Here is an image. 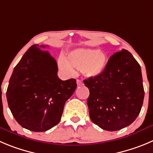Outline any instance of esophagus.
I'll list each match as a JSON object with an SVG mask.
<instances>
[{
	"mask_svg": "<svg viewBox=\"0 0 153 153\" xmlns=\"http://www.w3.org/2000/svg\"><path fill=\"white\" fill-rule=\"evenodd\" d=\"M76 83H77V85H78V87L81 86V85H83V82H82L81 80H78V79L76 80Z\"/></svg>",
	"mask_w": 153,
	"mask_h": 153,
	"instance_id": "34e87169",
	"label": "esophagus"
}]
</instances>
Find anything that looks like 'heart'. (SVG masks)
Wrapping results in <instances>:
<instances>
[{
	"instance_id": "heart-1",
	"label": "heart",
	"mask_w": 153,
	"mask_h": 153,
	"mask_svg": "<svg viewBox=\"0 0 153 153\" xmlns=\"http://www.w3.org/2000/svg\"><path fill=\"white\" fill-rule=\"evenodd\" d=\"M107 63V57L103 52L90 48H78L69 52L67 59L60 56L58 59L59 69L71 75L73 68L79 69L81 74L88 78L98 76L104 71Z\"/></svg>"
}]
</instances>
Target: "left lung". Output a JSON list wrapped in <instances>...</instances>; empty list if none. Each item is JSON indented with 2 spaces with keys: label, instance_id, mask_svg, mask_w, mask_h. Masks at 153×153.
Here are the masks:
<instances>
[{
  "label": "left lung",
  "instance_id": "8db88e82",
  "mask_svg": "<svg viewBox=\"0 0 153 153\" xmlns=\"http://www.w3.org/2000/svg\"><path fill=\"white\" fill-rule=\"evenodd\" d=\"M84 83L90 91V118L102 129H122L140 114L144 98L141 68L127 50L115 53L100 75Z\"/></svg>",
  "mask_w": 153,
  "mask_h": 153
}]
</instances>
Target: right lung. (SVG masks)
Instances as JSON below:
<instances>
[{"mask_svg": "<svg viewBox=\"0 0 153 153\" xmlns=\"http://www.w3.org/2000/svg\"><path fill=\"white\" fill-rule=\"evenodd\" d=\"M48 47V46H47ZM34 44L14 68L7 99L13 115L22 128L35 132L60 122L64 105L76 89L75 78L62 81L55 59Z\"/></svg>", "mask_w": 153, "mask_h": 153, "instance_id": "add662e5", "label": "right lung"}]
</instances>
